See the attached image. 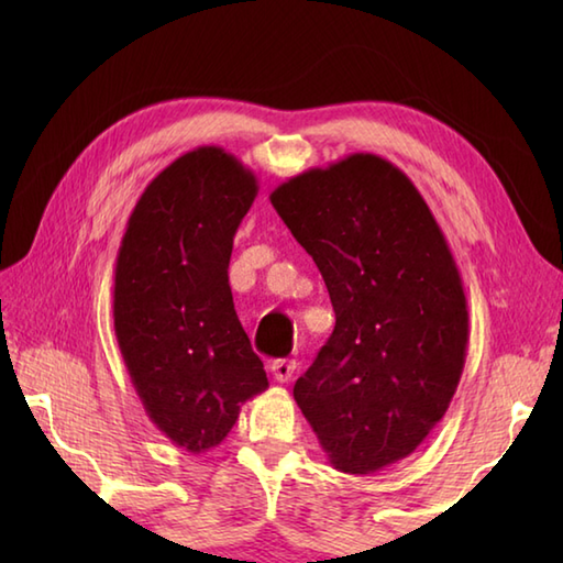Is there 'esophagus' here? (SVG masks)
Returning a JSON list of instances; mask_svg holds the SVG:
<instances>
[{
    "instance_id": "esophagus-1",
    "label": "esophagus",
    "mask_w": 563,
    "mask_h": 563,
    "mask_svg": "<svg viewBox=\"0 0 563 563\" xmlns=\"http://www.w3.org/2000/svg\"><path fill=\"white\" fill-rule=\"evenodd\" d=\"M295 361H273L271 363V373L275 377V382H280V385H285V382H290L292 375H295Z\"/></svg>"
}]
</instances>
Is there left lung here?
<instances>
[{
  "mask_svg": "<svg viewBox=\"0 0 563 563\" xmlns=\"http://www.w3.org/2000/svg\"><path fill=\"white\" fill-rule=\"evenodd\" d=\"M271 202L336 312L295 401L333 470H385L440 423L464 369L470 312L448 239L411 178L369 152L288 178Z\"/></svg>",
  "mask_w": 563,
  "mask_h": 563,
  "instance_id": "obj_1",
  "label": "left lung"
}]
</instances>
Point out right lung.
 I'll use <instances>...</instances> for the list:
<instances>
[{
    "label": "right lung",
    "mask_w": 563,
    "mask_h": 563,
    "mask_svg": "<svg viewBox=\"0 0 563 563\" xmlns=\"http://www.w3.org/2000/svg\"><path fill=\"white\" fill-rule=\"evenodd\" d=\"M256 194L234 154L196 147L152 178L118 249L113 329L130 382L150 421L194 454L218 448L268 389L227 273Z\"/></svg>",
    "instance_id": "add662e5"
}]
</instances>
